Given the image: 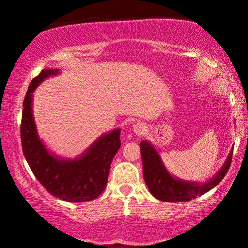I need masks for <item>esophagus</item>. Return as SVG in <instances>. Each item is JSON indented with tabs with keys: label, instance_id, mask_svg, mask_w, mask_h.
I'll list each match as a JSON object with an SVG mask.
<instances>
[{
	"label": "esophagus",
	"instance_id": "obj_1",
	"mask_svg": "<svg viewBox=\"0 0 248 248\" xmlns=\"http://www.w3.org/2000/svg\"><path fill=\"white\" fill-rule=\"evenodd\" d=\"M133 132L135 133V135L142 136L147 133V126L143 122H136L135 124H133Z\"/></svg>",
	"mask_w": 248,
	"mask_h": 248
}]
</instances>
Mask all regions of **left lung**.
<instances>
[{
  "instance_id": "left-lung-1",
  "label": "left lung",
  "mask_w": 248,
  "mask_h": 248,
  "mask_svg": "<svg viewBox=\"0 0 248 248\" xmlns=\"http://www.w3.org/2000/svg\"><path fill=\"white\" fill-rule=\"evenodd\" d=\"M140 146L143 177L148 189L154 197L163 202H187L210 191L225 177L233 155L232 147L224 166L212 178L206 182H191L175 177L168 171L157 149L149 141H142Z\"/></svg>"
}]
</instances>
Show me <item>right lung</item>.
Segmentation results:
<instances>
[{
  "mask_svg": "<svg viewBox=\"0 0 248 248\" xmlns=\"http://www.w3.org/2000/svg\"><path fill=\"white\" fill-rule=\"evenodd\" d=\"M56 75H59L58 69H44L28 88L22 113V149L33 175L51 195L76 203L92 201L106 187L110 163L121 146V130L116 128L102 134L75 158H62L50 152L37 132L32 101L41 82Z\"/></svg>",
  "mask_w": 248,
  "mask_h": 248,
  "instance_id": "obj_1",
  "label": "right lung"
}]
</instances>
